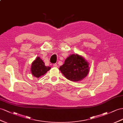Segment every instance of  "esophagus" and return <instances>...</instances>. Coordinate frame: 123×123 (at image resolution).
I'll use <instances>...</instances> for the list:
<instances>
[{
  "label": "esophagus",
  "mask_w": 123,
  "mask_h": 123,
  "mask_svg": "<svg viewBox=\"0 0 123 123\" xmlns=\"http://www.w3.org/2000/svg\"><path fill=\"white\" fill-rule=\"evenodd\" d=\"M53 67H55V68H57L58 67V65L56 64H54L53 65Z\"/></svg>",
  "instance_id": "obj_1"
}]
</instances>
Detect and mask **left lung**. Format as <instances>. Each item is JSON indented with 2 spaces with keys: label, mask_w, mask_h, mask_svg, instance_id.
Wrapping results in <instances>:
<instances>
[{
  "label": "left lung",
  "mask_w": 123,
  "mask_h": 123,
  "mask_svg": "<svg viewBox=\"0 0 123 123\" xmlns=\"http://www.w3.org/2000/svg\"><path fill=\"white\" fill-rule=\"evenodd\" d=\"M59 70L68 80L72 81L82 80L88 74L89 63L85 58L78 54H72L65 59Z\"/></svg>",
  "instance_id": "1"
}]
</instances>
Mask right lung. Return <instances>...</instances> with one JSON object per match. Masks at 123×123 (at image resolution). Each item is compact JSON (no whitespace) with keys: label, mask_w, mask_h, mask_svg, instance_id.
<instances>
[{"label":"right lung","mask_w":123,"mask_h":123,"mask_svg":"<svg viewBox=\"0 0 123 123\" xmlns=\"http://www.w3.org/2000/svg\"><path fill=\"white\" fill-rule=\"evenodd\" d=\"M51 69V67H46L40 57H37L31 65V73L34 76L39 78L45 75Z\"/></svg>","instance_id":"obj_1"}]
</instances>
